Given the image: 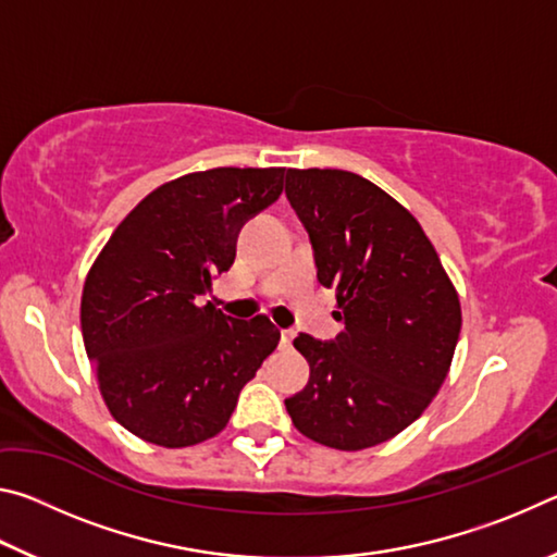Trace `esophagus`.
<instances>
[{
    "instance_id": "obj_1",
    "label": "esophagus",
    "mask_w": 557,
    "mask_h": 557,
    "mask_svg": "<svg viewBox=\"0 0 557 557\" xmlns=\"http://www.w3.org/2000/svg\"><path fill=\"white\" fill-rule=\"evenodd\" d=\"M292 338H295V332H292V329H282L280 346H282V348H289V346H292Z\"/></svg>"
}]
</instances>
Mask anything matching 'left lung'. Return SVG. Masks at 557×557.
<instances>
[{"label":"left lung","mask_w":557,"mask_h":557,"mask_svg":"<svg viewBox=\"0 0 557 557\" xmlns=\"http://www.w3.org/2000/svg\"><path fill=\"white\" fill-rule=\"evenodd\" d=\"M285 194L344 322L334 342L295 338L309 383L285 400L287 412L319 445H381L412 425L447 379L461 329L457 289L414 215L369 178L287 169Z\"/></svg>","instance_id":"left-lung-1"}]
</instances>
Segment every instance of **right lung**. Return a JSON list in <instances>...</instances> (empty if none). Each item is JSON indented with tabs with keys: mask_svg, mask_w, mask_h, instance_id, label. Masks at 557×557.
Wrapping results in <instances>:
<instances>
[{
	"mask_svg": "<svg viewBox=\"0 0 557 557\" xmlns=\"http://www.w3.org/2000/svg\"><path fill=\"white\" fill-rule=\"evenodd\" d=\"M285 169L219 166L166 182L127 213L83 285L81 329L108 410L159 447H191L228 425L243 385L275 351L260 314L225 317L215 275L252 215L275 203Z\"/></svg>",
	"mask_w": 557,
	"mask_h": 557,
	"instance_id": "1",
	"label": "right lung"
}]
</instances>
